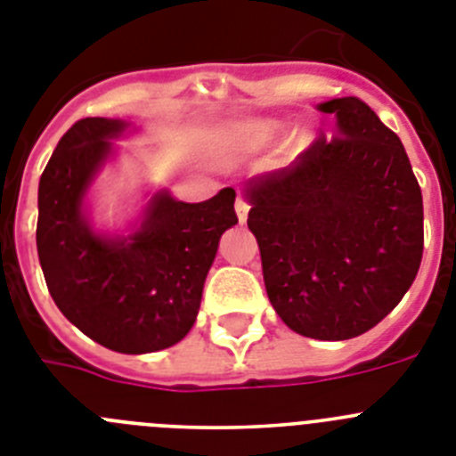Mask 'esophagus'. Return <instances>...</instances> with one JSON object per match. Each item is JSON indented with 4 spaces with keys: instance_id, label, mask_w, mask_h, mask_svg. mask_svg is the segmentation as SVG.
Instances as JSON below:
<instances>
[{
    "instance_id": "34e87169",
    "label": "esophagus",
    "mask_w": 456,
    "mask_h": 456,
    "mask_svg": "<svg viewBox=\"0 0 456 456\" xmlns=\"http://www.w3.org/2000/svg\"><path fill=\"white\" fill-rule=\"evenodd\" d=\"M235 212H237V219H240V224H244L247 221V215H248V203L241 196H237L235 200Z\"/></svg>"
}]
</instances>
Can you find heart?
<instances>
[{
  "label": "heart",
  "instance_id": "b5f03b06",
  "mask_svg": "<svg viewBox=\"0 0 456 456\" xmlns=\"http://www.w3.org/2000/svg\"><path fill=\"white\" fill-rule=\"evenodd\" d=\"M276 136V125L273 123H251L240 127L235 141L244 148H263Z\"/></svg>",
  "mask_w": 456,
  "mask_h": 456
}]
</instances>
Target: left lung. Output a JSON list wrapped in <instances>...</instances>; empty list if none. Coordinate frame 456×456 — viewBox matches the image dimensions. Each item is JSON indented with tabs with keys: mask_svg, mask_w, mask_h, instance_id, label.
<instances>
[{
	"mask_svg": "<svg viewBox=\"0 0 456 456\" xmlns=\"http://www.w3.org/2000/svg\"><path fill=\"white\" fill-rule=\"evenodd\" d=\"M288 168L248 183L269 301L305 338L349 340L400 304L420 269L422 193L400 136L358 98Z\"/></svg>",
	"mask_w": 456,
	"mask_h": 456,
	"instance_id": "left-lung-1",
	"label": "left lung"
}]
</instances>
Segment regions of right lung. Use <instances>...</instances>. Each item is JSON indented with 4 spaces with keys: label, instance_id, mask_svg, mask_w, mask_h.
I'll list each match as a JSON object with an SVG mask.
<instances>
[{
    "label": "right lung",
    "instance_id": "right-lung-1",
    "mask_svg": "<svg viewBox=\"0 0 456 456\" xmlns=\"http://www.w3.org/2000/svg\"><path fill=\"white\" fill-rule=\"evenodd\" d=\"M123 120L82 118L61 136L38 184L36 247L52 299L102 347L148 354L183 340L196 322L219 240L237 224L235 189L203 203L151 200L130 240L93 235L82 199Z\"/></svg>",
    "mask_w": 456,
    "mask_h": 456
}]
</instances>
